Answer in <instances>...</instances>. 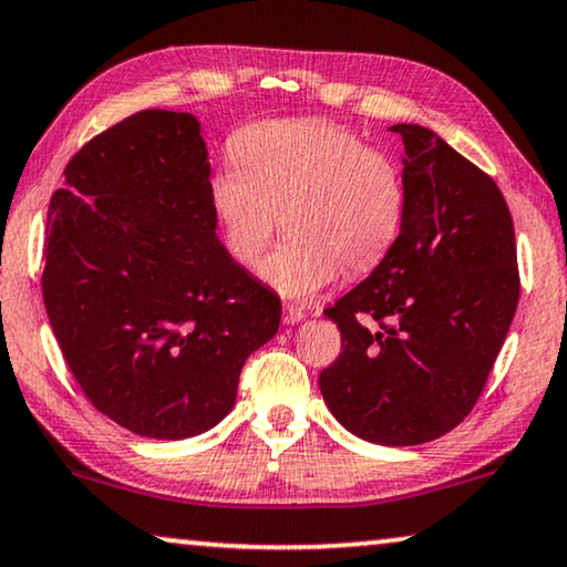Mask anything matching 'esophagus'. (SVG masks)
I'll return each mask as SVG.
<instances>
[{"mask_svg":"<svg viewBox=\"0 0 567 567\" xmlns=\"http://www.w3.org/2000/svg\"><path fill=\"white\" fill-rule=\"evenodd\" d=\"M307 319V311L303 309H299V307H286L284 309V324H299V321H303Z\"/></svg>","mask_w":567,"mask_h":567,"instance_id":"34e87169","label":"esophagus"}]
</instances>
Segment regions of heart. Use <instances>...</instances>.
Masks as SVG:
<instances>
[{
	"mask_svg": "<svg viewBox=\"0 0 567 567\" xmlns=\"http://www.w3.org/2000/svg\"><path fill=\"white\" fill-rule=\"evenodd\" d=\"M230 156L233 164L207 179L223 248L238 266H256L281 215L289 238L260 276L286 299H311L342 271H372L403 233V169L350 128L313 118L256 121L233 134Z\"/></svg>",
	"mask_w": 567,
	"mask_h": 567,
	"instance_id": "b5f03b06",
	"label": "heart"
}]
</instances>
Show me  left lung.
Segmentation results:
<instances>
[{
    "label": "left lung",
    "instance_id": "1",
    "mask_svg": "<svg viewBox=\"0 0 567 567\" xmlns=\"http://www.w3.org/2000/svg\"><path fill=\"white\" fill-rule=\"evenodd\" d=\"M403 138L408 215L388 258L324 313L342 352L319 390L378 446H415L464 421L519 301L515 225L499 187L417 124Z\"/></svg>",
    "mask_w": 567,
    "mask_h": 567
}]
</instances>
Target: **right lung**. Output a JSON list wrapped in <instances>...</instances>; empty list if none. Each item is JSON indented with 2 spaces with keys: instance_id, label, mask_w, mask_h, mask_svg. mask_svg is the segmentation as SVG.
<instances>
[{
  "instance_id": "obj_1",
  "label": "right lung",
  "mask_w": 567,
  "mask_h": 567,
  "mask_svg": "<svg viewBox=\"0 0 567 567\" xmlns=\"http://www.w3.org/2000/svg\"><path fill=\"white\" fill-rule=\"evenodd\" d=\"M63 174L42 299L78 385L146 439L215 429L248 354L278 332L281 301L217 238L203 126L185 111H138Z\"/></svg>"
}]
</instances>
